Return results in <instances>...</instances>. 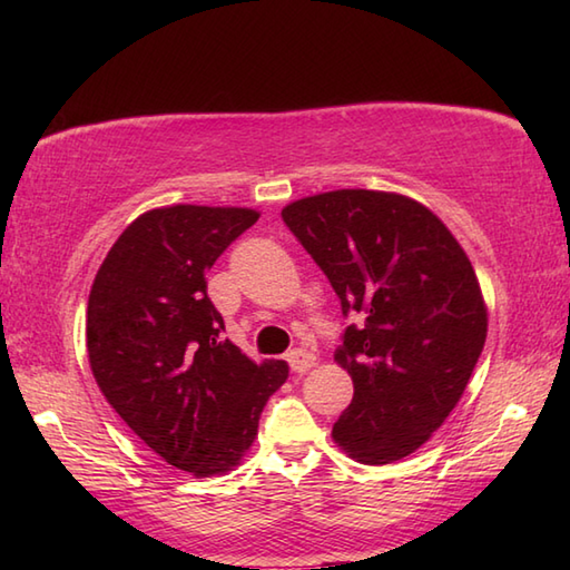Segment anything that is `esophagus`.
<instances>
[{"label":"esophagus","mask_w":570,"mask_h":570,"mask_svg":"<svg viewBox=\"0 0 570 570\" xmlns=\"http://www.w3.org/2000/svg\"><path fill=\"white\" fill-rule=\"evenodd\" d=\"M288 367H292L294 372H298V374H304V372H308L313 365H316V355L311 353V350H304V347H296V350H292V353H288Z\"/></svg>","instance_id":"34e87169"}]
</instances>
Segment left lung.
Masks as SVG:
<instances>
[{
  "mask_svg": "<svg viewBox=\"0 0 570 570\" xmlns=\"http://www.w3.org/2000/svg\"><path fill=\"white\" fill-rule=\"evenodd\" d=\"M286 227L341 298L335 362L353 402L333 441L365 465L414 453L463 396L488 337V306L463 247L426 205L343 188L288 203Z\"/></svg>",
  "mask_w": 570,
  "mask_h": 570,
  "instance_id": "8db88e82",
  "label": "left lung"
}]
</instances>
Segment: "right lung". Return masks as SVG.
I'll list each match as a JSON object with an SVG mask.
<instances>
[{
	"label": "right lung",
	"instance_id": "right-lung-1",
	"mask_svg": "<svg viewBox=\"0 0 570 570\" xmlns=\"http://www.w3.org/2000/svg\"><path fill=\"white\" fill-rule=\"evenodd\" d=\"M259 220L249 208L168 205L139 215L107 252L88 298L92 377L127 426L196 478L239 465L262 409L288 377L220 341L208 298L215 259Z\"/></svg>",
	"mask_w": 570,
	"mask_h": 570
}]
</instances>
